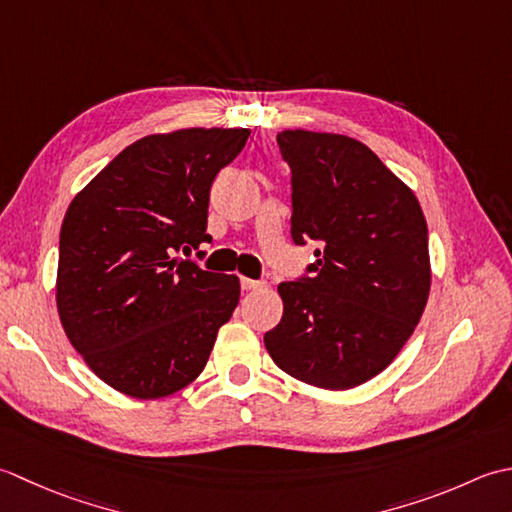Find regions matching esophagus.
<instances>
[{
    "mask_svg": "<svg viewBox=\"0 0 512 512\" xmlns=\"http://www.w3.org/2000/svg\"><path fill=\"white\" fill-rule=\"evenodd\" d=\"M260 287H263V283H260V280L241 278V289H245V291H254V289H260Z\"/></svg>",
    "mask_w": 512,
    "mask_h": 512,
    "instance_id": "34e87169",
    "label": "esophagus"
}]
</instances>
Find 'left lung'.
I'll use <instances>...</instances> for the list:
<instances>
[{"label":"left lung","mask_w":512,"mask_h":512,"mask_svg":"<svg viewBox=\"0 0 512 512\" xmlns=\"http://www.w3.org/2000/svg\"><path fill=\"white\" fill-rule=\"evenodd\" d=\"M276 141L291 168V238L320 249L305 276L278 285L283 318L265 347L300 382L353 389L389 367L422 318L429 229L415 194L364 143L307 130Z\"/></svg>","instance_id":"8db88e82"}]
</instances>
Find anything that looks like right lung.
<instances>
[{
  "label": "right lung",
  "instance_id": "right-lung-1",
  "mask_svg": "<svg viewBox=\"0 0 512 512\" xmlns=\"http://www.w3.org/2000/svg\"><path fill=\"white\" fill-rule=\"evenodd\" d=\"M247 128H187L128 145L72 198L57 309L88 367L130 398H165L205 369L241 298L236 276L174 252L212 243L210 187Z\"/></svg>",
  "mask_w": 512,
  "mask_h": 512
}]
</instances>
